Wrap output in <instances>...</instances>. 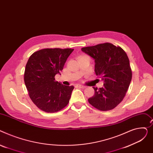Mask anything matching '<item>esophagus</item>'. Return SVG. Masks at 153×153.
Listing matches in <instances>:
<instances>
[{
    "label": "esophagus",
    "instance_id": "esophagus-1",
    "mask_svg": "<svg viewBox=\"0 0 153 153\" xmlns=\"http://www.w3.org/2000/svg\"><path fill=\"white\" fill-rule=\"evenodd\" d=\"M78 88H85L86 86H83V85H76Z\"/></svg>",
    "mask_w": 153,
    "mask_h": 153
}]
</instances>
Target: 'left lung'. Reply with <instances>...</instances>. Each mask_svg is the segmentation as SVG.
Here are the masks:
<instances>
[{
    "label": "left lung",
    "mask_w": 153,
    "mask_h": 153,
    "mask_svg": "<svg viewBox=\"0 0 153 153\" xmlns=\"http://www.w3.org/2000/svg\"><path fill=\"white\" fill-rule=\"evenodd\" d=\"M82 51L94 60L95 73L104 82L102 88L93 87L95 92L88 99L89 104L102 111L113 109L122 101L131 80L127 53L108 42L83 48Z\"/></svg>",
    "instance_id": "left-lung-1"
}]
</instances>
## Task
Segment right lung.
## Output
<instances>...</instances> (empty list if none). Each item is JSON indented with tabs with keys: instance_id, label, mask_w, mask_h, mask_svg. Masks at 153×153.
I'll use <instances>...</instances> for the list:
<instances>
[{
	"instance_id": "1",
	"label": "right lung",
	"mask_w": 153,
	"mask_h": 153,
	"mask_svg": "<svg viewBox=\"0 0 153 153\" xmlns=\"http://www.w3.org/2000/svg\"><path fill=\"white\" fill-rule=\"evenodd\" d=\"M74 49H44L35 52L26 65L24 81L34 104L46 112H56L68 104L74 87L56 82Z\"/></svg>"
}]
</instances>
